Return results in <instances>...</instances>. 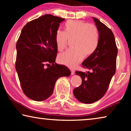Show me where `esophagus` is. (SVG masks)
<instances>
[{
    "instance_id": "obj_1",
    "label": "esophagus",
    "mask_w": 131,
    "mask_h": 131,
    "mask_svg": "<svg viewBox=\"0 0 131 131\" xmlns=\"http://www.w3.org/2000/svg\"><path fill=\"white\" fill-rule=\"evenodd\" d=\"M70 72H71V74H72V75H73V74H74V73H75V71H74V70H73V69H70Z\"/></svg>"
}]
</instances>
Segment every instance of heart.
<instances>
[{
    "mask_svg": "<svg viewBox=\"0 0 131 131\" xmlns=\"http://www.w3.org/2000/svg\"><path fill=\"white\" fill-rule=\"evenodd\" d=\"M65 30H57L55 40L57 50L62 51L69 40H72L71 49L60 54L59 62L74 68L83 60L84 57L92 55L96 50L99 42L98 29L94 24L80 20H69L64 25Z\"/></svg>",
    "mask_w": 131,
    "mask_h": 131,
    "instance_id": "1",
    "label": "heart"
}]
</instances>
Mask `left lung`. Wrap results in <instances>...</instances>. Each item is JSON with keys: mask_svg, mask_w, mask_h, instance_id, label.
Returning <instances> with one entry per match:
<instances>
[{"mask_svg": "<svg viewBox=\"0 0 131 131\" xmlns=\"http://www.w3.org/2000/svg\"><path fill=\"white\" fill-rule=\"evenodd\" d=\"M99 32V42L96 50L82 63L91 72L76 71L82 83L74 88L76 98L84 103H92L102 98L109 87L116 73L118 49L112 30L96 18L93 17Z\"/></svg>", "mask_w": 131, "mask_h": 131, "instance_id": "obj_1", "label": "left lung"}]
</instances>
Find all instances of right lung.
<instances>
[{"mask_svg": "<svg viewBox=\"0 0 131 131\" xmlns=\"http://www.w3.org/2000/svg\"><path fill=\"white\" fill-rule=\"evenodd\" d=\"M65 19L44 15L26 24L17 40L15 69L24 94L34 101L48 98L57 79L70 74L66 66L55 62V34Z\"/></svg>", "mask_w": 131, "mask_h": 131, "instance_id": "1", "label": "right lung"}]
</instances>
